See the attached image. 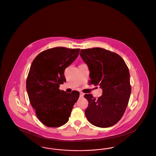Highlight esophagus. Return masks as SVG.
I'll list each match as a JSON object with an SVG mask.
<instances>
[{"label": "esophagus", "mask_w": 156, "mask_h": 156, "mask_svg": "<svg viewBox=\"0 0 156 156\" xmlns=\"http://www.w3.org/2000/svg\"><path fill=\"white\" fill-rule=\"evenodd\" d=\"M83 95H84V94H83V93L80 92V97H83Z\"/></svg>", "instance_id": "1"}]
</instances>
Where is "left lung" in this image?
Wrapping results in <instances>:
<instances>
[{
  "label": "left lung",
  "mask_w": 156,
  "mask_h": 156,
  "mask_svg": "<svg viewBox=\"0 0 156 156\" xmlns=\"http://www.w3.org/2000/svg\"><path fill=\"white\" fill-rule=\"evenodd\" d=\"M80 55L89 68L90 83L99 85L102 89L98 99L85 94L88 101L85 116L94 126H113L122 118L129 103L131 94L129 68L118 54L102 48L82 49Z\"/></svg>",
  "instance_id": "8db88e82"
}]
</instances>
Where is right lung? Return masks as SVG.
<instances>
[{"instance_id":"right-lung-1","label":"right lung","mask_w":156,"mask_h":156,"mask_svg":"<svg viewBox=\"0 0 156 156\" xmlns=\"http://www.w3.org/2000/svg\"><path fill=\"white\" fill-rule=\"evenodd\" d=\"M80 48L57 47L40 52L31 63L26 81L30 104L45 126L57 127L68 121L80 92L60 90L64 71L79 55Z\"/></svg>"}]
</instances>
